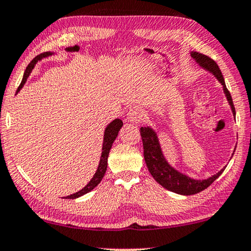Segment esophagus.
<instances>
[{"mask_svg": "<svg viewBox=\"0 0 251 251\" xmlns=\"http://www.w3.org/2000/svg\"><path fill=\"white\" fill-rule=\"evenodd\" d=\"M127 119H128V122L133 123V124H138L143 119V114H142L140 108L133 107L130 108L128 114H127Z\"/></svg>", "mask_w": 251, "mask_h": 251, "instance_id": "34e87169", "label": "esophagus"}]
</instances>
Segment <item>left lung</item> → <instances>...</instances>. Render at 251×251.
Returning <instances> with one entry per match:
<instances>
[{
  "label": "left lung",
  "instance_id": "obj_1",
  "mask_svg": "<svg viewBox=\"0 0 251 251\" xmlns=\"http://www.w3.org/2000/svg\"><path fill=\"white\" fill-rule=\"evenodd\" d=\"M190 56L195 59V62L201 69L212 73L213 75L218 78V81L222 84L223 92L226 95L227 102L230 104L232 114L233 116H235V109L232 98H231L230 92L227 91L226 82H224V77L218 64L212 58H209L208 56L197 53V51H190ZM140 132L142 141H143L145 163H147L150 174L152 175V177L154 178V180L159 185H161L163 188L170 190V192L179 194V195H194V194H197L201 192V190L206 189L213 181L216 180L222 175L224 169H226V167H224L218 174L213 175L212 177H208L206 179L190 178L189 176L175 169L167 161V159L163 155L161 145H160L158 134H156V132L152 127H141Z\"/></svg>",
  "mask_w": 251,
  "mask_h": 251
}]
</instances>
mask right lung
Wrapping results in <instances>:
<instances>
[{"instance_id": "1", "label": "right lung", "mask_w": 251, "mask_h": 251, "mask_svg": "<svg viewBox=\"0 0 251 251\" xmlns=\"http://www.w3.org/2000/svg\"><path fill=\"white\" fill-rule=\"evenodd\" d=\"M51 55H54V53H51V51H47V53H44V54H40L38 56H36V57L29 63V65L27 66V69H25V74H24V77H22L21 84L19 85L17 92L20 91L22 87L25 85V82H27V78L29 77L30 73L32 72L33 67H35V65L37 64V62L42 61V59L45 58V57H50V56H51ZM122 126H123V122L118 118L114 119L113 122L109 123V124L107 125L106 129H104V133H103V143H102L101 156H100V161H99V164H98V168H97L96 174L93 175L91 180H90L88 184L85 185L81 190H78L77 193L72 194V195L66 196L64 198H70V200H74V198L81 197V196L85 195L87 193L91 192L93 188H96V187L100 184V181L102 180L103 176L107 171L108 155H109V151H110L111 147H113L114 141L116 140V137H117L118 132H119V129L122 128Z\"/></svg>"}]
</instances>
